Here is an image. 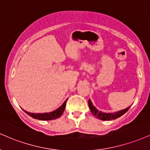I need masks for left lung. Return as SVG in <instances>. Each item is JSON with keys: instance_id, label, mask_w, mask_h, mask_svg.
<instances>
[{"instance_id": "8db88e82", "label": "left lung", "mask_w": 150, "mask_h": 150, "mask_svg": "<svg viewBox=\"0 0 150 150\" xmlns=\"http://www.w3.org/2000/svg\"><path fill=\"white\" fill-rule=\"evenodd\" d=\"M89 107L90 110H91V113H92L93 115H94L95 117H96L97 118L99 119V120H104V121H110V120H116V119L120 117L122 115H123L124 114H125L129 110V108H126V109L122 110H120L119 112H113V113H104L102 112L98 111V110L93 105L92 103H91V100H89Z\"/></svg>"}]
</instances>
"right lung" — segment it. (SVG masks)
I'll use <instances>...</instances> for the list:
<instances>
[{"label":"right lung","instance_id":"obj_1","mask_svg":"<svg viewBox=\"0 0 150 150\" xmlns=\"http://www.w3.org/2000/svg\"><path fill=\"white\" fill-rule=\"evenodd\" d=\"M66 101H67V100L63 103V105L60 108H59L57 110H56L54 111L51 112L38 113V114H35V113L28 112H27L26 110H23V111H24L27 115H28L29 116L33 117L34 119H36V120H45V121L55 120V119L59 118V117L63 114V112H64L65 110V108H66Z\"/></svg>","mask_w":150,"mask_h":150}]
</instances>
